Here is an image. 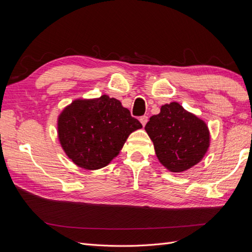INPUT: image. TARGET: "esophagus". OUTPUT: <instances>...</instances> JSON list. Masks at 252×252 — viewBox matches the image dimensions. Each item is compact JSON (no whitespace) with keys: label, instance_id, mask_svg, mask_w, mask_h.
Listing matches in <instances>:
<instances>
[{"label":"esophagus","instance_id":"esophagus-1","mask_svg":"<svg viewBox=\"0 0 252 252\" xmlns=\"http://www.w3.org/2000/svg\"><path fill=\"white\" fill-rule=\"evenodd\" d=\"M140 122H141L143 126H145V125H146L147 122H148V117H147V116H143V117H141V118H140Z\"/></svg>","mask_w":252,"mask_h":252}]
</instances>
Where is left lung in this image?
I'll list each match as a JSON object with an SVG mask.
<instances>
[{"mask_svg":"<svg viewBox=\"0 0 252 252\" xmlns=\"http://www.w3.org/2000/svg\"><path fill=\"white\" fill-rule=\"evenodd\" d=\"M154 142L158 161L171 172H183L196 165L209 147L205 122L179 103L166 104L145 126Z\"/></svg>","mask_w":252,"mask_h":252,"instance_id":"left-lung-1","label":"left lung"}]
</instances>
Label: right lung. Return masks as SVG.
<instances>
[{"mask_svg":"<svg viewBox=\"0 0 252 252\" xmlns=\"http://www.w3.org/2000/svg\"><path fill=\"white\" fill-rule=\"evenodd\" d=\"M142 124L117 98L102 95L77 100L60 114L61 145L74 164L88 170L100 169L119 155L128 135Z\"/></svg>","mask_w":252,"mask_h":252,"instance_id":"add662e5","label":"right lung"}]
</instances>
